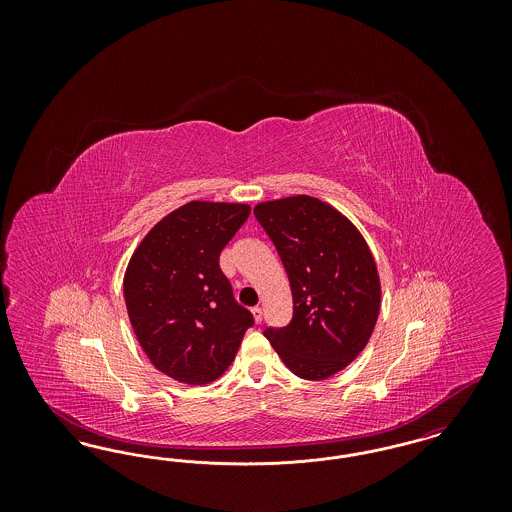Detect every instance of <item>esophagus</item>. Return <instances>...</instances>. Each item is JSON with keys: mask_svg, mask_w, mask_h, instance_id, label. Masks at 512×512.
Wrapping results in <instances>:
<instances>
[{"mask_svg": "<svg viewBox=\"0 0 512 512\" xmlns=\"http://www.w3.org/2000/svg\"><path fill=\"white\" fill-rule=\"evenodd\" d=\"M251 313H253V318H255V322H257V324L263 320V309H261V307H253V309H251Z\"/></svg>", "mask_w": 512, "mask_h": 512, "instance_id": "esophagus-1", "label": "esophagus"}]
</instances>
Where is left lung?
Wrapping results in <instances>:
<instances>
[{
    "label": "left lung",
    "mask_w": 512,
    "mask_h": 512,
    "mask_svg": "<svg viewBox=\"0 0 512 512\" xmlns=\"http://www.w3.org/2000/svg\"><path fill=\"white\" fill-rule=\"evenodd\" d=\"M253 213L292 286V322L265 336L295 376L326 380L351 365L374 332L382 303L374 255L351 220L313 195L261 201Z\"/></svg>",
    "instance_id": "left-lung-1"
}]
</instances>
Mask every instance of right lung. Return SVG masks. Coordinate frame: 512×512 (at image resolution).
<instances>
[{
  "instance_id": "add662e5",
  "label": "right lung",
  "mask_w": 512,
  "mask_h": 512,
  "mask_svg": "<svg viewBox=\"0 0 512 512\" xmlns=\"http://www.w3.org/2000/svg\"><path fill=\"white\" fill-rule=\"evenodd\" d=\"M247 203L188 201L159 220L124 270V303L147 359L201 386L236 359L251 313L232 297L220 251L249 217Z\"/></svg>"
}]
</instances>
